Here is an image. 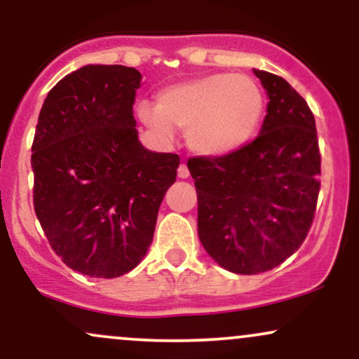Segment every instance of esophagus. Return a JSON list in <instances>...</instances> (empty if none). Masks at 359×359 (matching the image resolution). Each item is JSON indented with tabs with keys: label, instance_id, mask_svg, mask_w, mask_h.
I'll return each mask as SVG.
<instances>
[{
	"label": "esophagus",
	"instance_id": "1",
	"mask_svg": "<svg viewBox=\"0 0 359 359\" xmlns=\"http://www.w3.org/2000/svg\"><path fill=\"white\" fill-rule=\"evenodd\" d=\"M177 175H179L180 179H187L189 168H187V165H185V163H180L179 168H177Z\"/></svg>",
	"mask_w": 359,
	"mask_h": 359
}]
</instances>
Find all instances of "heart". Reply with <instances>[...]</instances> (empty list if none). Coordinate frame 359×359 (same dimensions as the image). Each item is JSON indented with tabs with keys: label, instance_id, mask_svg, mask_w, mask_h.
<instances>
[{
	"label": "heart",
	"instance_id": "1",
	"mask_svg": "<svg viewBox=\"0 0 359 359\" xmlns=\"http://www.w3.org/2000/svg\"><path fill=\"white\" fill-rule=\"evenodd\" d=\"M263 114L258 84L240 74H214L168 86L156 106L138 104V118L162 140L174 128L187 130V143L201 155H226L245 145Z\"/></svg>",
	"mask_w": 359,
	"mask_h": 359
}]
</instances>
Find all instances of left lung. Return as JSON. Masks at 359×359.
<instances>
[{"instance_id": "left-lung-1", "label": "left lung", "mask_w": 359, "mask_h": 359, "mask_svg": "<svg viewBox=\"0 0 359 359\" xmlns=\"http://www.w3.org/2000/svg\"><path fill=\"white\" fill-rule=\"evenodd\" d=\"M269 96L262 131L222 156L187 160L197 191L199 240L240 275L283 263L307 238L320 189L316 119L283 77L255 71Z\"/></svg>"}]
</instances>
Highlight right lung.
Segmentation results:
<instances>
[{
    "label": "right lung",
    "mask_w": 359,
    "mask_h": 359,
    "mask_svg": "<svg viewBox=\"0 0 359 359\" xmlns=\"http://www.w3.org/2000/svg\"><path fill=\"white\" fill-rule=\"evenodd\" d=\"M140 81L133 67L86 65L53 86L39 114L35 214L55 255L89 277H121L142 262L180 163L138 142Z\"/></svg>",
    "instance_id": "add662e5"
}]
</instances>
